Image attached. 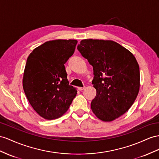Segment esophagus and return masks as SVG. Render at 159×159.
Instances as JSON below:
<instances>
[{"instance_id":"esophagus-1","label":"esophagus","mask_w":159,"mask_h":159,"mask_svg":"<svg viewBox=\"0 0 159 159\" xmlns=\"http://www.w3.org/2000/svg\"><path fill=\"white\" fill-rule=\"evenodd\" d=\"M84 88H85L84 87H78V89L79 91H83V90H84Z\"/></svg>"}]
</instances>
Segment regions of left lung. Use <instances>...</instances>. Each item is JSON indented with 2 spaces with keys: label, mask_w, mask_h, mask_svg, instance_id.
Masks as SVG:
<instances>
[{
  "label": "left lung",
  "mask_w": 159,
  "mask_h": 159,
  "mask_svg": "<svg viewBox=\"0 0 159 159\" xmlns=\"http://www.w3.org/2000/svg\"><path fill=\"white\" fill-rule=\"evenodd\" d=\"M77 49L93 68V113L103 121L124 115L140 89L139 65L132 53L112 40L83 39Z\"/></svg>",
  "instance_id": "obj_1"
}]
</instances>
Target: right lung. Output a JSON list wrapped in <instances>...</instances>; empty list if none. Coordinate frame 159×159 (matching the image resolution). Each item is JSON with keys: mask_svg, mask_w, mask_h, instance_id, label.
Instances as JSON below:
<instances>
[{"mask_svg": "<svg viewBox=\"0 0 159 159\" xmlns=\"http://www.w3.org/2000/svg\"><path fill=\"white\" fill-rule=\"evenodd\" d=\"M76 39H56L35 48L27 60L23 87L31 107L43 118H59L77 91L69 85L64 64L74 54Z\"/></svg>", "mask_w": 159, "mask_h": 159, "instance_id": "obj_1", "label": "right lung"}]
</instances>
